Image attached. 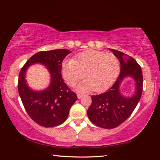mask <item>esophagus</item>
<instances>
[{"label":"esophagus","instance_id":"esophagus-1","mask_svg":"<svg viewBox=\"0 0 160 160\" xmlns=\"http://www.w3.org/2000/svg\"><path fill=\"white\" fill-rule=\"evenodd\" d=\"M83 96V94H81V93H78L77 94V97L78 99H80V98H82V97Z\"/></svg>","mask_w":160,"mask_h":160}]
</instances>
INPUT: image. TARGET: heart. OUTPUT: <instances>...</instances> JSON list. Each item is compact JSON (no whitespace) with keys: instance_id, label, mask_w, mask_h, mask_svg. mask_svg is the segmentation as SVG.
<instances>
[{"instance_id":"1","label":"heart","mask_w":160,"mask_h":160,"mask_svg":"<svg viewBox=\"0 0 160 160\" xmlns=\"http://www.w3.org/2000/svg\"><path fill=\"white\" fill-rule=\"evenodd\" d=\"M120 71V62L118 58L110 52L96 50L78 54L73 60L62 63L61 73L70 86H74L84 76L86 80L78 85L79 91L100 92L108 89L117 80Z\"/></svg>"}]
</instances>
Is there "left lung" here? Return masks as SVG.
Segmentation results:
<instances>
[{
    "instance_id": "1",
    "label": "left lung",
    "mask_w": 160,
    "mask_h": 160,
    "mask_svg": "<svg viewBox=\"0 0 160 160\" xmlns=\"http://www.w3.org/2000/svg\"><path fill=\"white\" fill-rule=\"evenodd\" d=\"M109 49L119 60L121 72L106 92L92 96V104L87 110L90 121L105 129L117 128L128 119L138 103L143 91V73L136 60L123 52ZM126 76H132L137 82V92L132 98L123 97L118 90L120 83Z\"/></svg>"
}]
</instances>
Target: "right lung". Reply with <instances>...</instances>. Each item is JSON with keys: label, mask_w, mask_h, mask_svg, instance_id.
Returning <instances> with one entry per match:
<instances>
[{"label": "right lung", "mask_w": 160, "mask_h": 160, "mask_svg": "<svg viewBox=\"0 0 160 160\" xmlns=\"http://www.w3.org/2000/svg\"><path fill=\"white\" fill-rule=\"evenodd\" d=\"M67 49L39 52L32 55L22 68L19 74L18 91L25 111L33 121L44 128L60 125L66 120L71 107L78 99L62 78L61 68L65 57L70 53ZM42 63L51 74V84L45 91H32L24 79L26 70L30 64Z\"/></svg>", "instance_id": "obj_1"}]
</instances>
